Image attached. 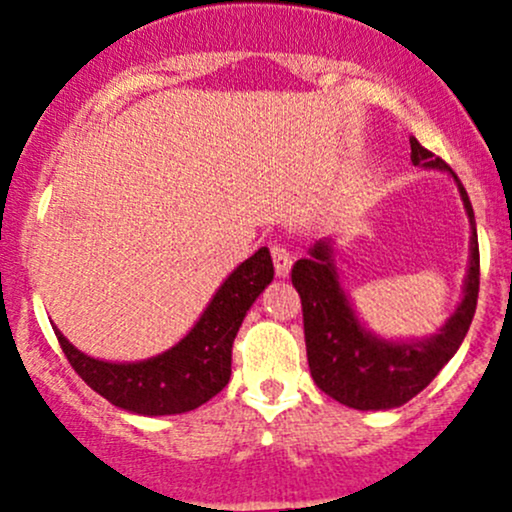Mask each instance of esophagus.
<instances>
[{
	"label": "esophagus",
	"mask_w": 512,
	"mask_h": 512,
	"mask_svg": "<svg viewBox=\"0 0 512 512\" xmlns=\"http://www.w3.org/2000/svg\"><path fill=\"white\" fill-rule=\"evenodd\" d=\"M271 256H273V266H275V275L278 278H285L292 268V254L290 249H285L283 244H273L271 246Z\"/></svg>",
	"instance_id": "obj_1"
}]
</instances>
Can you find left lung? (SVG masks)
<instances>
[{
	"instance_id": "8db88e82",
	"label": "left lung",
	"mask_w": 512,
	"mask_h": 512,
	"mask_svg": "<svg viewBox=\"0 0 512 512\" xmlns=\"http://www.w3.org/2000/svg\"><path fill=\"white\" fill-rule=\"evenodd\" d=\"M411 162L452 174L450 166L428 152L416 137H411ZM455 181L474 229L472 261L464 285V300L433 338L394 343L367 333L355 319L346 292L338 283L329 241H319L309 251V258H300L292 266V285L302 300L309 370L321 392L338 404L358 411L394 409L406 404L435 380V375L462 346L479 297V239L469 195L457 176Z\"/></svg>"
}]
</instances>
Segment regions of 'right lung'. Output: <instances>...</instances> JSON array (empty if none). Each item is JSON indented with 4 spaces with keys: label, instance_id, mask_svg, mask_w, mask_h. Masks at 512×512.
Returning a JSON list of instances; mask_svg holds the SVG:
<instances>
[{
    "label": "right lung",
    "instance_id": "1",
    "mask_svg": "<svg viewBox=\"0 0 512 512\" xmlns=\"http://www.w3.org/2000/svg\"><path fill=\"white\" fill-rule=\"evenodd\" d=\"M273 273L271 254L263 246L222 283L183 341L142 363H103L89 358L55 329L57 343L74 372L120 409L142 416L193 411L227 387L234 338Z\"/></svg>",
    "mask_w": 512,
    "mask_h": 512
}]
</instances>
